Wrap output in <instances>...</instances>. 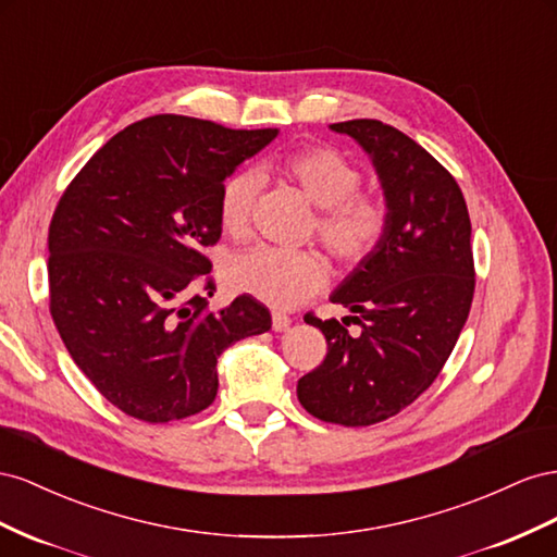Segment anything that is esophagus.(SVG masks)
I'll return each instance as SVG.
<instances>
[{"instance_id": "obj_1", "label": "esophagus", "mask_w": 557, "mask_h": 557, "mask_svg": "<svg viewBox=\"0 0 557 557\" xmlns=\"http://www.w3.org/2000/svg\"><path fill=\"white\" fill-rule=\"evenodd\" d=\"M292 326V320L284 312L273 310V331H287Z\"/></svg>"}]
</instances>
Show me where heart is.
Returning a JSON list of instances; mask_svg holds the SVG:
<instances>
[{"instance_id": "1", "label": "heart", "mask_w": 557, "mask_h": 557, "mask_svg": "<svg viewBox=\"0 0 557 557\" xmlns=\"http://www.w3.org/2000/svg\"><path fill=\"white\" fill-rule=\"evenodd\" d=\"M277 168L320 210L314 221L317 237L333 259L357 265L383 243L387 233L385 202L357 194L361 174L343 153L326 147L300 149L284 156ZM259 188L261 177L253 170H237L221 186L219 219L226 233L240 237L249 231ZM226 277L235 292L275 308H294L324 287L329 265L314 251L253 247L237 253L226 268Z\"/></svg>"}]
</instances>
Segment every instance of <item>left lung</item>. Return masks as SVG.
<instances>
[{"label": "left lung", "mask_w": 557, "mask_h": 557, "mask_svg": "<svg viewBox=\"0 0 557 557\" xmlns=\"http://www.w3.org/2000/svg\"><path fill=\"white\" fill-rule=\"evenodd\" d=\"M329 128L371 158L387 233L331 294L352 312L343 323L352 319L362 333L312 317L329 349L296 394L314 418L367 426L410 406L448 361L473 298L471 221L453 174L401 131L373 119Z\"/></svg>", "instance_id": "obj_1"}]
</instances>
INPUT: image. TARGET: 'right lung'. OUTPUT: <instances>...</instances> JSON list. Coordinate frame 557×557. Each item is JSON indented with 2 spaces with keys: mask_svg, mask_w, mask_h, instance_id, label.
Here are the masks:
<instances>
[{
  "mask_svg": "<svg viewBox=\"0 0 557 557\" xmlns=\"http://www.w3.org/2000/svg\"><path fill=\"white\" fill-rule=\"evenodd\" d=\"M161 114L95 153L49 228L51 314L74 363L109 404L145 422L182 420L219 389L216 359L270 329L257 298L210 310L226 177L277 137Z\"/></svg>",
  "mask_w": 557,
  "mask_h": 557,
  "instance_id": "1",
  "label": "right lung"
}]
</instances>
